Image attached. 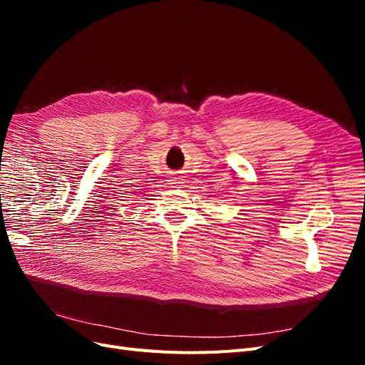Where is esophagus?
Returning a JSON list of instances; mask_svg holds the SVG:
<instances>
[{
  "instance_id": "34e87169",
  "label": "esophagus",
  "mask_w": 365,
  "mask_h": 365,
  "mask_svg": "<svg viewBox=\"0 0 365 365\" xmlns=\"http://www.w3.org/2000/svg\"><path fill=\"white\" fill-rule=\"evenodd\" d=\"M168 181H169V184H170V185L176 187L178 184H182V182H184V176H182L180 172H172Z\"/></svg>"
}]
</instances>
